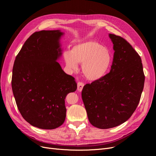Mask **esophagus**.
<instances>
[{
    "label": "esophagus",
    "mask_w": 156,
    "mask_h": 156,
    "mask_svg": "<svg viewBox=\"0 0 156 156\" xmlns=\"http://www.w3.org/2000/svg\"><path fill=\"white\" fill-rule=\"evenodd\" d=\"M83 86H84V83H83V82H81V81H79V82L78 83V85H77L78 90L80 91V92H81V90H82Z\"/></svg>",
    "instance_id": "esophagus-1"
}]
</instances>
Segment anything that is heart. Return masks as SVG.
I'll use <instances>...</instances> for the list:
<instances>
[{
  "label": "heart",
  "instance_id": "obj_1",
  "mask_svg": "<svg viewBox=\"0 0 156 156\" xmlns=\"http://www.w3.org/2000/svg\"><path fill=\"white\" fill-rule=\"evenodd\" d=\"M64 57L69 68L76 69L78 63L83 64L85 76L92 81L104 77L109 71L112 62V55L109 49L94 40L74 45L71 52H64Z\"/></svg>",
  "mask_w": 156,
  "mask_h": 156
}]
</instances>
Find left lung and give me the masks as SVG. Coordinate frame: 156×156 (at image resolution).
<instances>
[{
    "instance_id": "obj_1",
    "label": "left lung",
    "mask_w": 156,
    "mask_h": 156,
    "mask_svg": "<svg viewBox=\"0 0 156 156\" xmlns=\"http://www.w3.org/2000/svg\"><path fill=\"white\" fill-rule=\"evenodd\" d=\"M114 50L110 72L86 84L81 97L90 122L108 129L127 121L136 110L144 89L145 75L140 56L128 42L109 34Z\"/></svg>"
}]
</instances>
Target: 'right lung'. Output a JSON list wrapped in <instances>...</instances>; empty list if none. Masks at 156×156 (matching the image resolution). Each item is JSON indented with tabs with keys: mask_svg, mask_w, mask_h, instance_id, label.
Returning <instances> with one entry per match:
<instances>
[{
	"mask_svg": "<svg viewBox=\"0 0 156 156\" xmlns=\"http://www.w3.org/2000/svg\"><path fill=\"white\" fill-rule=\"evenodd\" d=\"M59 30L33 34L16 57L11 85L17 107L28 122L41 129L59 127L66 118V97L77 85L56 61L61 55Z\"/></svg>",
	"mask_w": 156,
	"mask_h": 156,
	"instance_id": "obj_1",
	"label": "right lung"
}]
</instances>
